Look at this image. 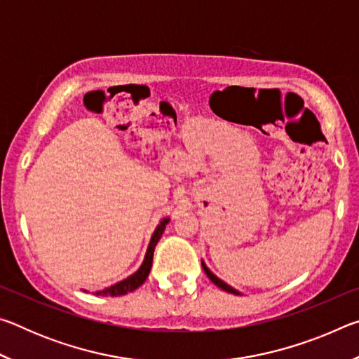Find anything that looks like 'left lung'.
<instances>
[{
  "label": "left lung",
  "mask_w": 359,
  "mask_h": 359,
  "mask_svg": "<svg viewBox=\"0 0 359 359\" xmlns=\"http://www.w3.org/2000/svg\"><path fill=\"white\" fill-rule=\"evenodd\" d=\"M201 264H203V269H204V272H205V274H208V277L210 278V280H212V282H214V283L217 285V287H218V288H222V290H224V291H228V293H233V294H241L238 290H234L233 287H229V285H228V283H224V282L222 280V278H218V277H217V276L214 274V272H212V271L209 269V267H208V266H205V263H204V261H201Z\"/></svg>",
  "instance_id": "left-lung-1"
}]
</instances>
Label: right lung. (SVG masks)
<instances>
[{
	"instance_id": "1",
	"label": "right lung",
	"mask_w": 359,
	"mask_h": 359,
	"mask_svg": "<svg viewBox=\"0 0 359 359\" xmlns=\"http://www.w3.org/2000/svg\"><path fill=\"white\" fill-rule=\"evenodd\" d=\"M169 223V218H163L158 224L156 229L154 231V234H151V239H150V244L147 247V252H145V258L142 261V264L139 269L135 272V274H131L130 277H126L125 280L117 282L115 285H111V287H107L101 291H96V294L100 296H121V294H126V293H131V291H135L136 288L141 287V285L145 282V278L149 277V272L151 269V261H154V252H155V247L158 244V241H160L161 234L165 233V228L166 224Z\"/></svg>"
}]
</instances>
